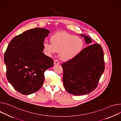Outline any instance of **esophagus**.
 Returning a JSON list of instances; mask_svg holds the SVG:
<instances>
[{
	"label": "esophagus",
	"instance_id": "1",
	"mask_svg": "<svg viewBox=\"0 0 121 121\" xmlns=\"http://www.w3.org/2000/svg\"><path fill=\"white\" fill-rule=\"evenodd\" d=\"M59 63L60 62L57 60H55L54 61V65H57V64H59Z\"/></svg>",
	"mask_w": 121,
	"mask_h": 121
}]
</instances>
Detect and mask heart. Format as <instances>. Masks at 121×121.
<instances>
[{
    "label": "heart",
    "mask_w": 121,
    "mask_h": 121,
    "mask_svg": "<svg viewBox=\"0 0 121 121\" xmlns=\"http://www.w3.org/2000/svg\"><path fill=\"white\" fill-rule=\"evenodd\" d=\"M50 43L44 42L43 49L46 54L50 56L59 52L60 58L64 61L72 60L83 50L84 41L80 37L65 32H58L50 38Z\"/></svg>",
    "instance_id": "b5f03b06"
}]
</instances>
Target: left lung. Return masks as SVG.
Wrapping results in <instances>:
<instances>
[{"label": "left lung", "mask_w": 121, "mask_h": 121, "mask_svg": "<svg viewBox=\"0 0 121 121\" xmlns=\"http://www.w3.org/2000/svg\"><path fill=\"white\" fill-rule=\"evenodd\" d=\"M81 36L90 45L74 59L61 64L63 86L67 91L75 96L88 94L94 90L105 69L101 47L98 44L91 45L90 37L83 34Z\"/></svg>", "instance_id": "8db88e82"}]
</instances>
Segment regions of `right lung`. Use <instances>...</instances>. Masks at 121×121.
<instances>
[{"label":"right lung","instance_id":"1","mask_svg":"<svg viewBox=\"0 0 121 121\" xmlns=\"http://www.w3.org/2000/svg\"><path fill=\"white\" fill-rule=\"evenodd\" d=\"M49 31L35 28L13 38L4 54L8 81L18 92L30 95L43 86L44 72L53 60L43 53V44Z\"/></svg>","mask_w":121,"mask_h":121}]
</instances>
